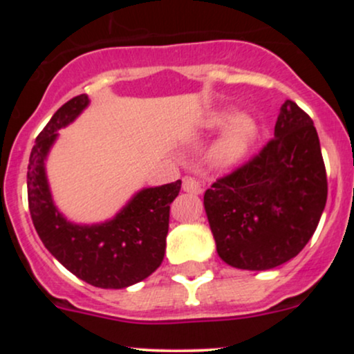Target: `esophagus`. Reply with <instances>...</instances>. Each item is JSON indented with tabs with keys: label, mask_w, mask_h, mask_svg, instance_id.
<instances>
[{
	"label": "esophagus",
	"mask_w": 354,
	"mask_h": 354,
	"mask_svg": "<svg viewBox=\"0 0 354 354\" xmlns=\"http://www.w3.org/2000/svg\"><path fill=\"white\" fill-rule=\"evenodd\" d=\"M183 191H186V193L189 194H200L203 191V186L196 178L186 176L185 180H183Z\"/></svg>",
	"instance_id": "obj_1"
}]
</instances>
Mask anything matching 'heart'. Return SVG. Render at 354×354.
<instances>
[{
  "label": "heart",
  "instance_id": "heart-1",
  "mask_svg": "<svg viewBox=\"0 0 354 354\" xmlns=\"http://www.w3.org/2000/svg\"><path fill=\"white\" fill-rule=\"evenodd\" d=\"M206 126L213 131L226 128L214 148V158L223 166L241 163L258 140L256 121L248 115H238L236 109L233 108H221L213 111L206 120Z\"/></svg>",
  "mask_w": 354,
  "mask_h": 354
}]
</instances>
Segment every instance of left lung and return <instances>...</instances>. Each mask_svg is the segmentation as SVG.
<instances>
[{
	"label": "left lung",
	"mask_w": 354,
	"mask_h": 354,
	"mask_svg": "<svg viewBox=\"0 0 354 354\" xmlns=\"http://www.w3.org/2000/svg\"><path fill=\"white\" fill-rule=\"evenodd\" d=\"M326 196L318 133L311 118L286 100L273 140L245 166L213 183L203 205L219 258L238 270L265 271L306 246Z\"/></svg>",
	"instance_id": "8db88e82"
}]
</instances>
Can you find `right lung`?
I'll return each instance as SVG.
<instances>
[{
  "instance_id": "1",
  "label": "right lung",
  "mask_w": 354,
  "mask_h": 354,
  "mask_svg": "<svg viewBox=\"0 0 354 354\" xmlns=\"http://www.w3.org/2000/svg\"><path fill=\"white\" fill-rule=\"evenodd\" d=\"M86 95L64 103L36 138L28 165V205L38 236L56 259L96 288L121 290L143 281L165 258L169 205L181 180L143 188L111 219L93 225L70 221L53 201L46 160L58 131L88 108Z\"/></svg>"
}]
</instances>
